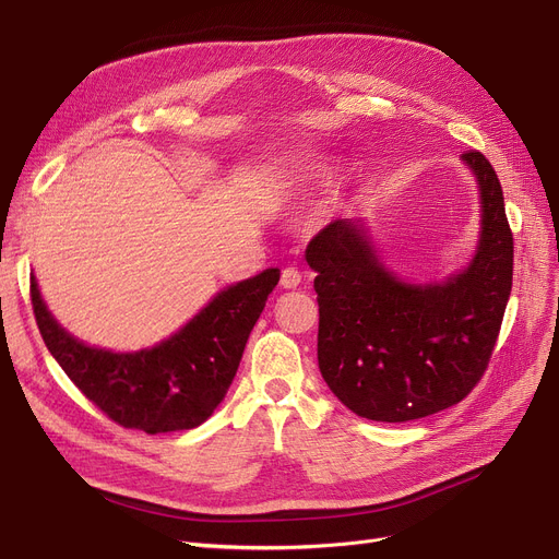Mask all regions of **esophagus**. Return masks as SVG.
Listing matches in <instances>:
<instances>
[{
    "label": "esophagus",
    "instance_id": "obj_1",
    "mask_svg": "<svg viewBox=\"0 0 559 559\" xmlns=\"http://www.w3.org/2000/svg\"><path fill=\"white\" fill-rule=\"evenodd\" d=\"M300 280H302V275L296 271V267H284L282 277H280V284L284 288H296L300 284Z\"/></svg>",
    "mask_w": 559,
    "mask_h": 559
}]
</instances>
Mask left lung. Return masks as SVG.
Here are the masks:
<instances>
[{"mask_svg": "<svg viewBox=\"0 0 559 559\" xmlns=\"http://www.w3.org/2000/svg\"><path fill=\"white\" fill-rule=\"evenodd\" d=\"M481 231L463 273L442 284L401 282L378 259L360 219H334L307 245L317 273L319 369L355 415L411 421L463 401L484 376L511 294L513 236L496 169L479 151Z\"/></svg>", "mask_w": 559, "mask_h": 559, "instance_id": "obj_1", "label": "left lung"}]
</instances>
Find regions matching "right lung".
<instances>
[{"instance_id":"add662e5","label":"right lung","mask_w":559,"mask_h":559,"mask_svg":"<svg viewBox=\"0 0 559 559\" xmlns=\"http://www.w3.org/2000/svg\"><path fill=\"white\" fill-rule=\"evenodd\" d=\"M277 282L280 267H267L227 286L169 340L138 353L78 342L55 321L34 277L29 288L40 337L66 376L109 419L155 436L194 429L213 415Z\"/></svg>"}]
</instances>
